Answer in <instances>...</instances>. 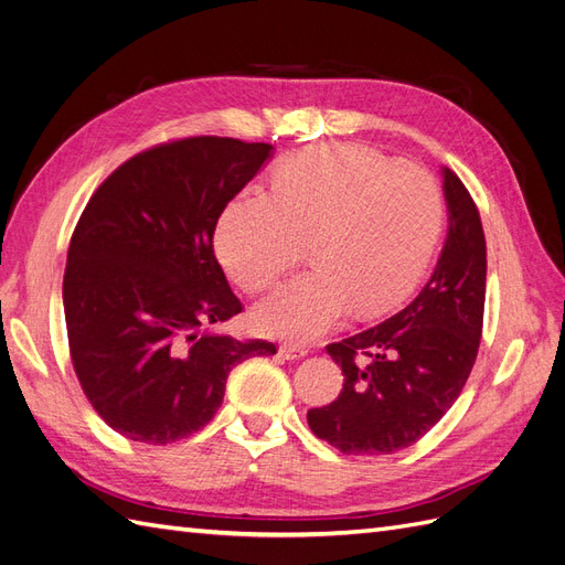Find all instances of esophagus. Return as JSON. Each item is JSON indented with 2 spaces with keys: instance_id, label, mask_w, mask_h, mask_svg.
<instances>
[{
  "instance_id": "1",
  "label": "esophagus",
  "mask_w": 565,
  "mask_h": 565,
  "mask_svg": "<svg viewBox=\"0 0 565 565\" xmlns=\"http://www.w3.org/2000/svg\"><path fill=\"white\" fill-rule=\"evenodd\" d=\"M280 355L285 358V361H299V358L309 355V349L306 347H299V344H292V341H285V344H280Z\"/></svg>"
}]
</instances>
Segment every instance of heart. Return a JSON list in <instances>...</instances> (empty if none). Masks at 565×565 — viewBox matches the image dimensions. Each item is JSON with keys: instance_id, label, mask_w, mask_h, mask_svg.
<instances>
[{"instance_id": "b5f03b06", "label": "heart", "mask_w": 565, "mask_h": 565, "mask_svg": "<svg viewBox=\"0 0 565 565\" xmlns=\"http://www.w3.org/2000/svg\"><path fill=\"white\" fill-rule=\"evenodd\" d=\"M443 228L431 174L355 146L303 148L282 160L273 193L247 188L216 226L231 280L256 295L311 243L313 270L285 282L254 311L259 330L295 341L330 332L351 309L380 316L422 280Z\"/></svg>"}]
</instances>
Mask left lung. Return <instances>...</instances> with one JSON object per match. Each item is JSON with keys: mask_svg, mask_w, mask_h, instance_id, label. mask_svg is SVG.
<instances>
[{"mask_svg": "<svg viewBox=\"0 0 565 565\" xmlns=\"http://www.w3.org/2000/svg\"><path fill=\"white\" fill-rule=\"evenodd\" d=\"M448 237L429 282L403 311L328 347L344 372L311 431L344 455H388L417 443L448 413L476 363L486 306V235L476 204L443 167Z\"/></svg>", "mask_w": 565, "mask_h": 565, "instance_id": "8db88e82", "label": "left lung"}]
</instances>
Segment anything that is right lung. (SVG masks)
<instances>
[{
  "instance_id": "add662e5",
  "label": "right lung",
  "mask_w": 565,
  "mask_h": 565,
  "mask_svg": "<svg viewBox=\"0 0 565 565\" xmlns=\"http://www.w3.org/2000/svg\"><path fill=\"white\" fill-rule=\"evenodd\" d=\"M270 152L226 136L160 143L84 207L63 276L67 344L84 396L125 438L167 446L200 431L231 370L276 353L212 332L243 311L214 256L216 221Z\"/></svg>"
}]
</instances>
